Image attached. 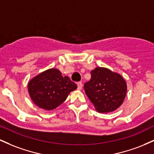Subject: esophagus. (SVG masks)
<instances>
[{
    "label": "esophagus",
    "instance_id": "esophagus-1",
    "mask_svg": "<svg viewBox=\"0 0 154 154\" xmlns=\"http://www.w3.org/2000/svg\"><path fill=\"white\" fill-rule=\"evenodd\" d=\"M82 83L81 82L77 83V89L80 91V90H82Z\"/></svg>",
    "mask_w": 154,
    "mask_h": 154
}]
</instances>
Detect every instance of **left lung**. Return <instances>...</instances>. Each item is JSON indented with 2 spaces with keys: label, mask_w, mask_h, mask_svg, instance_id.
Returning <instances> with one entry per match:
<instances>
[{
  "label": "left lung",
  "mask_w": 154,
  "mask_h": 154,
  "mask_svg": "<svg viewBox=\"0 0 154 154\" xmlns=\"http://www.w3.org/2000/svg\"><path fill=\"white\" fill-rule=\"evenodd\" d=\"M85 84L86 95L99 113L113 112L121 106L127 94V82L117 72L98 66Z\"/></svg>",
  "instance_id": "8db88e82"
}]
</instances>
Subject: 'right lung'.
Wrapping results in <instances>:
<instances>
[{
    "label": "right lung",
    "instance_id": "add662e5",
    "mask_svg": "<svg viewBox=\"0 0 154 154\" xmlns=\"http://www.w3.org/2000/svg\"><path fill=\"white\" fill-rule=\"evenodd\" d=\"M58 69L51 68L40 72L29 81L28 93L37 106L44 110L56 109L77 88L69 77L61 75Z\"/></svg>",
    "mask_w": 154,
    "mask_h": 154
}]
</instances>
